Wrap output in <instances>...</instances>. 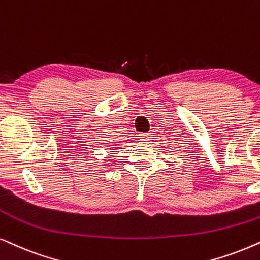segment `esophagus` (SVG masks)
<instances>
[{
	"instance_id": "obj_1",
	"label": "esophagus",
	"mask_w": 260,
	"mask_h": 260,
	"mask_svg": "<svg viewBox=\"0 0 260 260\" xmlns=\"http://www.w3.org/2000/svg\"><path fill=\"white\" fill-rule=\"evenodd\" d=\"M150 138H151L150 133H141L139 136V139L141 141H148V140H150Z\"/></svg>"
}]
</instances>
